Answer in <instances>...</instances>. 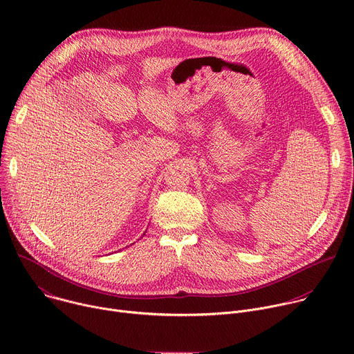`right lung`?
Returning a JSON list of instances; mask_svg holds the SVG:
<instances>
[{"mask_svg":"<svg viewBox=\"0 0 354 354\" xmlns=\"http://www.w3.org/2000/svg\"><path fill=\"white\" fill-rule=\"evenodd\" d=\"M142 235H145V232H144V234H142Z\"/></svg>","mask_w":354,"mask_h":354,"instance_id":"1","label":"right lung"}]
</instances>
